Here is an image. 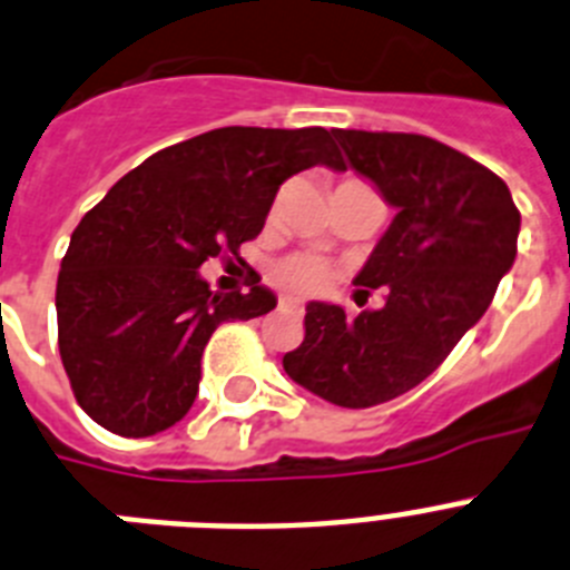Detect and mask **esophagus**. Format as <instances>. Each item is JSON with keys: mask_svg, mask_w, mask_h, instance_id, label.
Segmentation results:
<instances>
[{"mask_svg": "<svg viewBox=\"0 0 570 570\" xmlns=\"http://www.w3.org/2000/svg\"><path fill=\"white\" fill-rule=\"evenodd\" d=\"M279 308L299 311V308H303V305H299V299H294V296H279Z\"/></svg>", "mask_w": 570, "mask_h": 570, "instance_id": "1", "label": "esophagus"}]
</instances>
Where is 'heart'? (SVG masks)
I'll return each instance as SVG.
<instances>
[{
	"label": "heart",
	"mask_w": 570,
	"mask_h": 570,
	"mask_svg": "<svg viewBox=\"0 0 570 570\" xmlns=\"http://www.w3.org/2000/svg\"><path fill=\"white\" fill-rule=\"evenodd\" d=\"M328 279H332V267L308 253H296L274 267V282L291 294H317L328 285Z\"/></svg>",
	"instance_id": "heart-1"
}]
</instances>
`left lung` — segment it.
Here are the masks:
<instances>
[{
    "label": "left lung",
    "instance_id": "obj_1",
    "mask_svg": "<svg viewBox=\"0 0 570 570\" xmlns=\"http://www.w3.org/2000/svg\"><path fill=\"white\" fill-rule=\"evenodd\" d=\"M332 135L348 167L397 210L354 279L363 296L386 288V303L357 317L308 303L305 340L282 366L323 401L366 410L426 381L479 323L517 259L522 216L499 175L441 140Z\"/></svg>",
    "mask_w": 570,
    "mask_h": 570
}]
</instances>
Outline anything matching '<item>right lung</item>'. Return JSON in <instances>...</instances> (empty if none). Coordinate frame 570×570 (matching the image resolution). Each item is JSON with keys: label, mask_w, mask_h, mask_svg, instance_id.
I'll use <instances>...</instances> for the list:
<instances>
[{"label": "right lung", "mask_w": 570, "mask_h": 570, "mask_svg": "<svg viewBox=\"0 0 570 570\" xmlns=\"http://www.w3.org/2000/svg\"><path fill=\"white\" fill-rule=\"evenodd\" d=\"M317 164L345 169L323 126H225L146 158L82 216L57 276V334L91 421L146 438L187 415L213 332L276 308L256 271L247 294H216L198 267L238 256L282 181Z\"/></svg>", "instance_id": "obj_1"}]
</instances>
